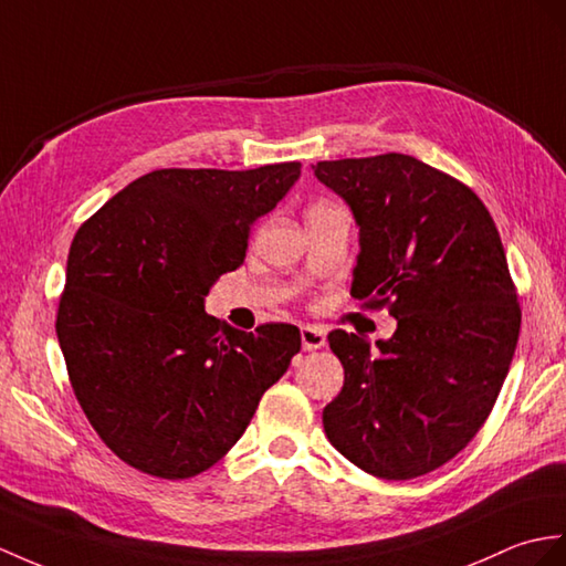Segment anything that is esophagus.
<instances>
[{
	"label": "esophagus",
	"mask_w": 566,
	"mask_h": 566,
	"mask_svg": "<svg viewBox=\"0 0 566 566\" xmlns=\"http://www.w3.org/2000/svg\"><path fill=\"white\" fill-rule=\"evenodd\" d=\"M300 338H302V348H305V350H319V348H324V343H326L324 331L316 328V326H302Z\"/></svg>",
	"instance_id": "obj_1"
}]
</instances>
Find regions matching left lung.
<instances>
[{
	"label": "left lung",
	"mask_w": 566,
	"mask_h": 566,
	"mask_svg": "<svg viewBox=\"0 0 566 566\" xmlns=\"http://www.w3.org/2000/svg\"><path fill=\"white\" fill-rule=\"evenodd\" d=\"M312 170L360 228L350 295L396 319L375 346L328 334L346 381L324 408V432L369 475H424L478 434L512 365L521 310L500 232L473 189L412 156Z\"/></svg>",
	"instance_id": "8db88e82"
}]
</instances>
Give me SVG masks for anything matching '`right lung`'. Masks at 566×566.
I'll return each mask as SVG.
<instances>
[{"instance_id":"1","label":"right lung","mask_w":566,"mask_h":566,"mask_svg":"<svg viewBox=\"0 0 566 566\" xmlns=\"http://www.w3.org/2000/svg\"><path fill=\"white\" fill-rule=\"evenodd\" d=\"M300 168L154 170L74 235L60 348L93 430L136 471L182 480L211 468L300 353L293 324L240 331L203 312Z\"/></svg>"}]
</instances>
